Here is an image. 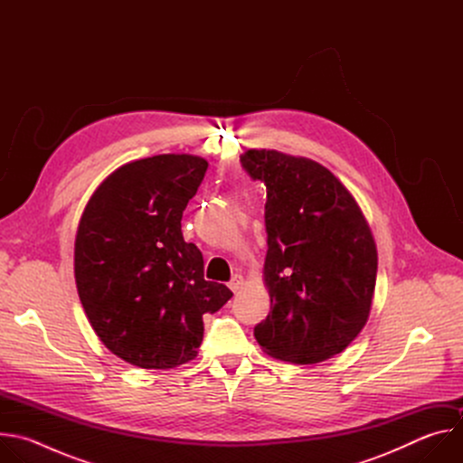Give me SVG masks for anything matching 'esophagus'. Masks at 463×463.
Here are the masks:
<instances>
[{"mask_svg":"<svg viewBox=\"0 0 463 463\" xmlns=\"http://www.w3.org/2000/svg\"><path fill=\"white\" fill-rule=\"evenodd\" d=\"M241 286H243V277H240V275H234L232 280L229 282V288H231V291H234V293H238V291L241 289Z\"/></svg>","mask_w":463,"mask_h":463,"instance_id":"34e87169","label":"esophagus"}]
</instances>
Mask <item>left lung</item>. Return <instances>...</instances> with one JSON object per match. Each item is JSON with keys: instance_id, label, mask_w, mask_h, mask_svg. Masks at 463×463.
<instances>
[{"instance_id": "8db88e82", "label": "left lung", "mask_w": 463, "mask_h": 463, "mask_svg": "<svg viewBox=\"0 0 463 463\" xmlns=\"http://www.w3.org/2000/svg\"><path fill=\"white\" fill-rule=\"evenodd\" d=\"M240 163L266 184L271 311L254 327L271 357L313 364L341 354L364 327L377 277L372 231L348 188L326 166L277 150Z\"/></svg>"}]
</instances>
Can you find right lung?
Returning <instances> with one entry per match:
<instances>
[{
  "instance_id": "1",
  "label": "right lung",
  "mask_w": 463,
  "mask_h": 463,
  "mask_svg": "<svg viewBox=\"0 0 463 463\" xmlns=\"http://www.w3.org/2000/svg\"><path fill=\"white\" fill-rule=\"evenodd\" d=\"M209 163L188 154L131 161L90 197L75 240V280L104 346L126 363L166 370L192 361L203 315L231 289L203 279V254L181 218Z\"/></svg>"
}]
</instances>
